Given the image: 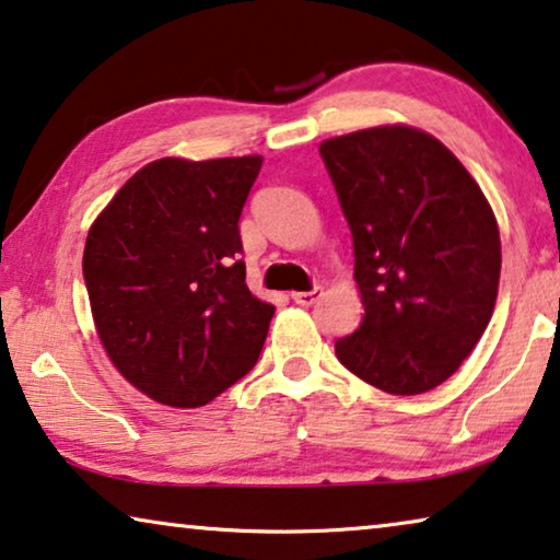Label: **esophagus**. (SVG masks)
Listing matches in <instances>:
<instances>
[{
  "instance_id": "1",
  "label": "esophagus",
  "mask_w": 560,
  "mask_h": 560,
  "mask_svg": "<svg viewBox=\"0 0 560 560\" xmlns=\"http://www.w3.org/2000/svg\"><path fill=\"white\" fill-rule=\"evenodd\" d=\"M318 295H320V288H313V290H307V293H293L290 298H293L298 305L311 307V305L315 303V300H318Z\"/></svg>"
}]
</instances>
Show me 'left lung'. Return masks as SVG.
<instances>
[{
  "label": "left lung",
  "instance_id": "8db88e82",
  "mask_svg": "<svg viewBox=\"0 0 560 560\" xmlns=\"http://www.w3.org/2000/svg\"><path fill=\"white\" fill-rule=\"evenodd\" d=\"M320 156L366 311L336 340L338 361L386 394H424L455 374L495 311V214L455 153L419 128L336 136Z\"/></svg>",
  "mask_w": 560,
  "mask_h": 560
}]
</instances>
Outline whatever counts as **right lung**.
<instances>
[{
	"mask_svg": "<svg viewBox=\"0 0 560 560\" xmlns=\"http://www.w3.org/2000/svg\"><path fill=\"white\" fill-rule=\"evenodd\" d=\"M262 156L159 159L93 222L83 278L126 381L166 407H205L260 359L275 315L249 293L240 214Z\"/></svg>",
	"mask_w": 560,
	"mask_h": 560,
	"instance_id": "add662e5",
	"label": "right lung"
}]
</instances>
